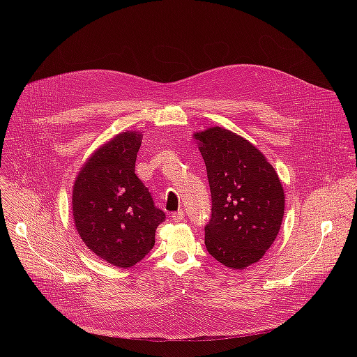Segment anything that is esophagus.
I'll use <instances>...</instances> for the list:
<instances>
[{
  "label": "esophagus",
  "instance_id": "obj_1",
  "mask_svg": "<svg viewBox=\"0 0 357 357\" xmlns=\"http://www.w3.org/2000/svg\"><path fill=\"white\" fill-rule=\"evenodd\" d=\"M171 219L174 220V222H182L183 219H185V215H183V211H178V212H175V213H172L171 215Z\"/></svg>",
  "mask_w": 357,
  "mask_h": 357
}]
</instances>
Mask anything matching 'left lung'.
<instances>
[{"label": "left lung", "mask_w": 357, "mask_h": 357, "mask_svg": "<svg viewBox=\"0 0 357 357\" xmlns=\"http://www.w3.org/2000/svg\"><path fill=\"white\" fill-rule=\"evenodd\" d=\"M193 137L212 193V216L205 227L209 254L236 270L257 263L284 218V189L275 169L251 142L226 128L211 127Z\"/></svg>", "instance_id": "1"}]
</instances>
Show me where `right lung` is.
I'll list each match as a JSON object with an SVG mask.
<instances>
[{
    "instance_id": "right-lung-1",
    "label": "right lung",
    "mask_w": 357,
    "mask_h": 357,
    "mask_svg": "<svg viewBox=\"0 0 357 357\" xmlns=\"http://www.w3.org/2000/svg\"><path fill=\"white\" fill-rule=\"evenodd\" d=\"M141 134L126 131L101 145L73 186V219L84 244L107 263L128 268L155 244L165 220L148 188L135 175Z\"/></svg>"
}]
</instances>
